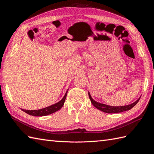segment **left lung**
I'll return each instance as SVG.
<instances>
[{"label":"left lung","instance_id":"8db88e82","mask_svg":"<svg viewBox=\"0 0 154 154\" xmlns=\"http://www.w3.org/2000/svg\"><path fill=\"white\" fill-rule=\"evenodd\" d=\"M88 96H89V98L91 100V101L92 104L94 105L96 109L98 110L103 112H106L108 114H114V113H119V112H122L123 111H127L131 109H132L133 107L136 105L140 99L141 97H139V98L136 101L134 102V103L129 104L127 105H125V106H110V105H107L103 103H99V102L96 101L92 99V97L91 96L90 92H88Z\"/></svg>","mask_w":154,"mask_h":154}]
</instances>
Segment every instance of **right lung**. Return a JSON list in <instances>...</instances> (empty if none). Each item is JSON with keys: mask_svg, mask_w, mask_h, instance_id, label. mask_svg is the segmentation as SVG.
<instances>
[{"mask_svg": "<svg viewBox=\"0 0 154 154\" xmlns=\"http://www.w3.org/2000/svg\"><path fill=\"white\" fill-rule=\"evenodd\" d=\"M69 88L67 91H66V94H65L64 96L63 97V98L58 101V103H55L54 105H52L51 106H49L48 107H45V108L42 109H38V110H24V109H22L24 112H25L26 113L28 114L31 116H48L49 114H53L55 112H57L63 106L65 100H66L67 94L68 92Z\"/></svg>", "mask_w": 154, "mask_h": 154, "instance_id": "right-lung-1", "label": "right lung"}]
</instances>
